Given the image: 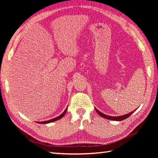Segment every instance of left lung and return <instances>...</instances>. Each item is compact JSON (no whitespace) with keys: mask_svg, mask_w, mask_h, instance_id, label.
Returning a JSON list of instances; mask_svg holds the SVG:
<instances>
[{"mask_svg":"<svg viewBox=\"0 0 158 158\" xmlns=\"http://www.w3.org/2000/svg\"><path fill=\"white\" fill-rule=\"evenodd\" d=\"M95 111H96V112L99 114V115L101 116L102 117H103L105 118L106 119H108V120H112V121H123L124 120V119H125L127 118H128V117H130L131 114H132V113L135 112L136 109H135V111H133L131 113H129L128 114H123V115H121V116H117V117H113V116H109V115H107V114H103V113H102L101 111H99V110H98L96 108H95Z\"/></svg>","mask_w":158,"mask_h":158,"instance_id":"8db88e82","label":"left lung"}]
</instances>
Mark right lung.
Returning a JSON list of instances; mask_svg holds the SVG:
<instances>
[{
  "mask_svg": "<svg viewBox=\"0 0 158 158\" xmlns=\"http://www.w3.org/2000/svg\"><path fill=\"white\" fill-rule=\"evenodd\" d=\"M67 109L68 108L66 107V109L64 111V112L62 113L61 114H60V115L58 116L57 117H55L54 118H52V119H51V120H49V121H42V122H37V123H40V124H47V123H52V122L56 121H58V120H59V119L62 118L64 116V114H66V111H67Z\"/></svg>",
  "mask_w": 158,
  "mask_h": 158,
  "instance_id": "obj_1",
  "label": "right lung"
}]
</instances>
